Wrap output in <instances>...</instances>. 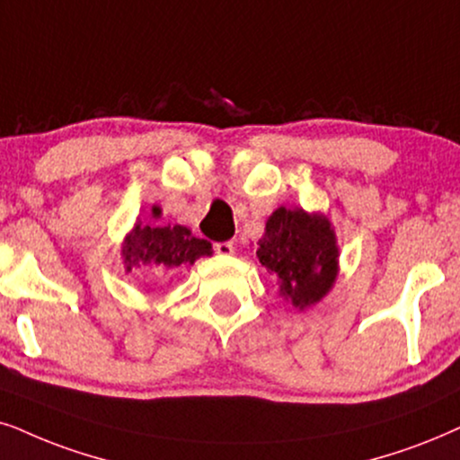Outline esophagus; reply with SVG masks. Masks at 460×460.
<instances>
[{
	"label": "esophagus",
	"instance_id": "obj_1",
	"mask_svg": "<svg viewBox=\"0 0 460 460\" xmlns=\"http://www.w3.org/2000/svg\"><path fill=\"white\" fill-rule=\"evenodd\" d=\"M214 250H217L218 254H234V250H235V243L234 242H218V243H214Z\"/></svg>",
	"mask_w": 460,
	"mask_h": 460
}]
</instances>
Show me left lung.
Instances as JSON below:
<instances>
[{
    "label": "left lung",
    "instance_id": "1",
    "mask_svg": "<svg viewBox=\"0 0 460 460\" xmlns=\"http://www.w3.org/2000/svg\"><path fill=\"white\" fill-rule=\"evenodd\" d=\"M257 243L261 265L276 273L280 295L299 310L318 304L333 288L340 248L324 214L278 208Z\"/></svg>",
    "mask_w": 460,
    "mask_h": 460
}]
</instances>
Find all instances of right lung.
Here are the masks:
<instances>
[{"label":"right lung","mask_w":460,"mask_h":460,"mask_svg":"<svg viewBox=\"0 0 460 460\" xmlns=\"http://www.w3.org/2000/svg\"><path fill=\"white\" fill-rule=\"evenodd\" d=\"M155 223L137 220L131 234L123 242L125 271L133 267L146 265L156 273L178 270V267L193 265L199 257H210L212 243L201 237H195L190 229L182 225H161V208L153 206L150 210Z\"/></svg>","instance_id":"right-lung-1"}]
</instances>
